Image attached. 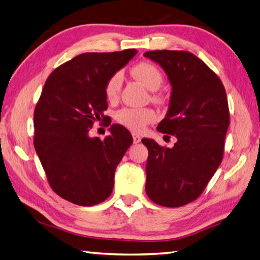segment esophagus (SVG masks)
Masks as SVG:
<instances>
[{
  "instance_id": "esophagus-1",
  "label": "esophagus",
  "mask_w": 260,
  "mask_h": 260,
  "mask_svg": "<svg viewBox=\"0 0 260 260\" xmlns=\"http://www.w3.org/2000/svg\"><path fill=\"white\" fill-rule=\"evenodd\" d=\"M133 138H134V143L135 144H138V143H140V140H142V137H140V136L137 135V134H134L133 135Z\"/></svg>"
}]
</instances>
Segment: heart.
Returning a JSON list of instances; mask_svg holds the SVG:
<instances>
[{
  "label": "heart",
  "instance_id": "b5f03b06",
  "mask_svg": "<svg viewBox=\"0 0 260 260\" xmlns=\"http://www.w3.org/2000/svg\"><path fill=\"white\" fill-rule=\"evenodd\" d=\"M131 72L136 79L152 91L160 88L163 82L160 70L152 62H138L133 67ZM123 77L121 73H115L109 77L105 85V94L108 100H115L118 97ZM115 117L120 124L124 125L134 133H139L149 123L155 121L156 114L151 108H122L116 113Z\"/></svg>",
  "mask_w": 260,
  "mask_h": 260
}]
</instances>
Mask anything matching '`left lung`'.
<instances>
[{
  "label": "left lung",
  "mask_w": 260,
  "mask_h": 260,
  "mask_svg": "<svg viewBox=\"0 0 260 260\" xmlns=\"http://www.w3.org/2000/svg\"><path fill=\"white\" fill-rule=\"evenodd\" d=\"M144 57L157 62L169 79V109L157 130L177 138L172 148L142 139L148 149L145 189L154 203L181 207L201 195L221 163L230 125L226 91L193 53L156 50Z\"/></svg>",
  "instance_id": "left-lung-1"
}]
</instances>
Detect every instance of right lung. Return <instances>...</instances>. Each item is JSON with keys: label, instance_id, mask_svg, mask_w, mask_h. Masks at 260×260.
<instances>
[{"label": "right lung", "instance_id": "obj_1", "mask_svg": "<svg viewBox=\"0 0 260 260\" xmlns=\"http://www.w3.org/2000/svg\"><path fill=\"white\" fill-rule=\"evenodd\" d=\"M137 53L86 52L56 68L45 81L34 112V147L51 188L77 206L91 207L112 194L114 175L133 144L124 126L112 124L104 140L90 137L106 120L105 85Z\"/></svg>", "mask_w": 260, "mask_h": 260}]
</instances>
